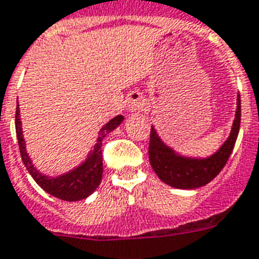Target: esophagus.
<instances>
[{"label": "esophagus", "mask_w": 259, "mask_h": 259, "mask_svg": "<svg viewBox=\"0 0 259 259\" xmlns=\"http://www.w3.org/2000/svg\"><path fill=\"white\" fill-rule=\"evenodd\" d=\"M146 105V98L139 92H132L128 97V108L130 111H139Z\"/></svg>", "instance_id": "1"}]
</instances>
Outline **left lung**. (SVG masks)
<instances>
[{
	"instance_id": "1",
	"label": "left lung",
	"mask_w": 259,
	"mask_h": 259,
	"mask_svg": "<svg viewBox=\"0 0 259 259\" xmlns=\"http://www.w3.org/2000/svg\"><path fill=\"white\" fill-rule=\"evenodd\" d=\"M240 127V96H238L235 120L232 124L231 134L218 152L205 159L184 158L166 146L151 128L148 158L154 171L161 181L180 189H194L206 185L222 171L231 155Z\"/></svg>"
}]
</instances>
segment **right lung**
<instances>
[{"label":"right lung","mask_w":259,"mask_h":259,"mask_svg":"<svg viewBox=\"0 0 259 259\" xmlns=\"http://www.w3.org/2000/svg\"><path fill=\"white\" fill-rule=\"evenodd\" d=\"M123 116H116L107 123L100 131V135L97 138V142L94 144L93 150L90 151V155L88 157L81 166L77 169L71 170L70 173L63 174L61 177L53 178L43 176L33 167L31 159L28 157L25 151V142L23 138V131H21V121H20V111L19 104L16 109V135L19 140L20 154L23 159L24 165L27 167L33 180L37 182V185L41 186V189L46 190L51 196L65 201H78L82 198H86L88 196L93 193L97 189L102 178V139L111 134L116 127H119L123 121Z\"/></svg>","instance_id":"right-lung-1"}]
</instances>
